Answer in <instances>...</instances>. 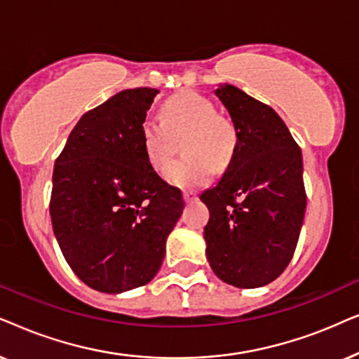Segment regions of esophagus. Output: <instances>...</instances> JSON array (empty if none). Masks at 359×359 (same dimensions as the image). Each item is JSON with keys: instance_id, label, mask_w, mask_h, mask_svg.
Wrapping results in <instances>:
<instances>
[{"instance_id": "obj_1", "label": "esophagus", "mask_w": 359, "mask_h": 359, "mask_svg": "<svg viewBox=\"0 0 359 359\" xmlns=\"http://www.w3.org/2000/svg\"><path fill=\"white\" fill-rule=\"evenodd\" d=\"M184 200L187 203H192V202H195V200H197V194L192 192V190H187V192H184Z\"/></svg>"}]
</instances>
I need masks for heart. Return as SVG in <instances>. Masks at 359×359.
Masks as SVG:
<instances>
[{
  "label": "heart",
  "instance_id": "heart-1",
  "mask_svg": "<svg viewBox=\"0 0 359 359\" xmlns=\"http://www.w3.org/2000/svg\"><path fill=\"white\" fill-rule=\"evenodd\" d=\"M184 152L190 156L167 170V182L182 189L208 184L217 169H224L236 147V130L226 118L217 114L208 98L182 92L167 100L164 121L146 118L141 124V142L152 169L162 174L172 161V136L187 133Z\"/></svg>",
  "mask_w": 359,
  "mask_h": 359
}]
</instances>
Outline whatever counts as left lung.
I'll list each match as a JSON object with an SVG mask.
<instances>
[{
	"instance_id": "left-lung-1",
	"label": "left lung",
	"mask_w": 359,
	"mask_h": 359,
	"mask_svg": "<svg viewBox=\"0 0 359 359\" xmlns=\"http://www.w3.org/2000/svg\"><path fill=\"white\" fill-rule=\"evenodd\" d=\"M215 95L236 147L218 184L200 195L210 210L205 252L223 283L261 287L283 274L297 246L307 205L302 151L271 107L228 83Z\"/></svg>"
}]
</instances>
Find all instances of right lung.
Returning <instances> with one entry per match:
<instances>
[{
    "mask_svg": "<svg viewBox=\"0 0 359 359\" xmlns=\"http://www.w3.org/2000/svg\"><path fill=\"white\" fill-rule=\"evenodd\" d=\"M156 88L123 90L79 119L52 174L50 218L62 255L88 287L121 294L157 274L184 210L152 169L141 124Z\"/></svg>",
    "mask_w": 359,
    "mask_h": 359,
    "instance_id": "obj_1",
    "label": "right lung"
}]
</instances>
